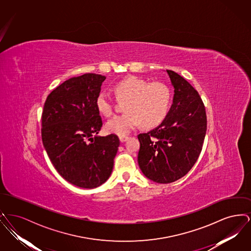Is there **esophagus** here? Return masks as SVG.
<instances>
[{"label": "esophagus", "mask_w": 251, "mask_h": 251, "mask_svg": "<svg viewBox=\"0 0 251 251\" xmlns=\"http://www.w3.org/2000/svg\"><path fill=\"white\" fill-rule=\"evenodd\" d=\"M129 138V136H127V135H120V142H125L127 139Z\"/></svg>", "instance_id": "esophagus-1"}]
</instances>
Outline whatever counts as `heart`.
<instances>
[{"mask_svg":"<svg viewBox=\"0 0 251 251\" xmlns=\"http://www.w3.org/2000/svg\"><path fill=\"white\" fill-rule=\"evenodd\" d=\"M115 92L120 100H126L124 104L126 113L109 120L106 130L120 135L128 134L140 123L145 128L159 125L166 118L171 102V91L167 84L150 83L135 76L116 84ZM96 103L103 116L114 114V100L106 92L99 94Z\"/></svg>","mask_w":251,"mask_h":251,"instance_id":"b5f03b06","label":"heart"}]
</instances>
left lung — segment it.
Returning <instances> with one entry per match:
<instances>
[{
    "instance_id": "8db88e82",
    "label": "left lung",
    "mask_w": 251,
    "mask_h": 251,
    "mask_svg": "<svg viewBox=\"0 0 251 251\" xmlns=\"http://www.w3.org/2000/svg\"><path fill=\"white\" fill-rule=\"evenodd\" d=\"M167 72L174 86L173 104L158 127L138 134V165L158 183L173 182L188 173L201 152L207 130L199 92L177 72Z\"/></svg>"
}]
</instances>
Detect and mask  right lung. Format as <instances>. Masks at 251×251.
Wrapping results in <instances>:
<instances>
[{"label": "right lung", "instance_id": "right-lung-1", "mask_svg": "<svg viewBox=\"0 0 251 251\" xmlns=\"http://www.w3.org/2000/svg\"><path fill=\"white\" fill-rule=\"evenodd\" d=\"M105 76L72 77L49 94L42 112L41 137L52 166L81 188H96L110 177L120 139L96 136L102 127L97 98Z\"/></svg>", "mask_w": 251, "mask_h": 251}]
</instances>
